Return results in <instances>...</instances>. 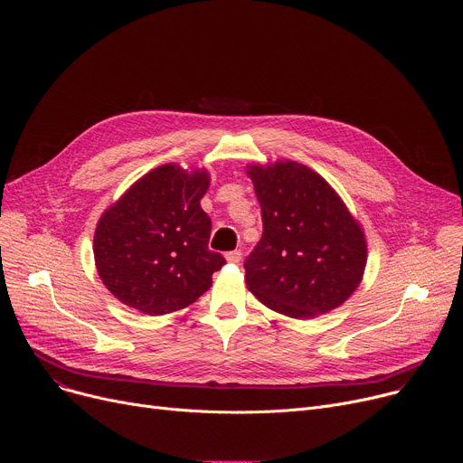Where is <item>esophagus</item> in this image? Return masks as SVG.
Instances as JSON below:
<instances>
[{
  "label": "esophagus",
  "mask_w": 463,
  "mask_h": 463,
  "mask_svg": "<svg viewBox=\"0 0 463 463\" xmlns=\"http://www.w3.org/2000/svg\"><path fill=\"white\" fill-rule=\"evenodd\" d=\"M225 258H227V261H231V263H238L240 260H241V250H231V252H227L225 254Z\"/></svg>",
  "instance_id": "34e87169"
}]
</instances>
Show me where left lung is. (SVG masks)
Instances as JSON below:
<instances>
[{"mask_svg": "<svg viewBox=\"0 0 463 463\" xmlns=\"http://www.w3.org/2000/svg\"><path fill=\"white\" fill-rule=\"evenodd\" d=\"M247 174L263 225L243 261L247 289L293 318L341 306L363 279L366 240L337 192L295 161L252 165Z\"/></svg>", "mask_w": 463, "mask_h": 463, "instance_id": "obj_1", "label": "left lung"}]
</instances>
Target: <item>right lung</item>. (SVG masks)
Returning a JSON list of instances; mask_svg holds the SVG:
<instances>
[{"label":"right lung","instance_id":"1","mask_svg":"<svg viewBox=\"0 0 463 463\" xmlns=\"http://www.w3.org/2000/svg\"><path fill=\"white\" fill-rule=\"evenodd\" d=\"M209 174L163 165L99 220L93 252L104 286L146 315L183 309L213 286L225 258L209 249L211 218L200 202Z\"/></svg>","mask_w":463,"mask_h":463}]
</instances>
